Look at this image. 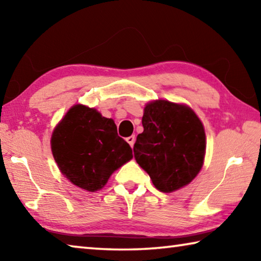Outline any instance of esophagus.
<instances>
[{
  "label": "esophagus",
  "mask_w": 261,
  "mask_h": 261,
  "mask_svg": "<svg viewBox=\"0 0 261 261\" xmlns=\"http://www.w3.org/2000/svg\"><path fill=\"white\" fill-rule=\"evenodd\" d=\"M126 141H127V143L130 144V146H131V147H134V145H135V141H136V137H135V135H134V136H130V137H127V138H126Z\"/></svg>",
  "instance_id": "1"
}]
</instances>
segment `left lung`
Masks as SVG:
<instances>
[{"instance_id": "1", "label": "left lung", "mask_w": 261, "mask_h": 261, "mask_svg": "<svg viewBox=\"0 0 261 261\" xmlns=\"http://www.w3.org/2000/svg\"><path fill=\"white\" fill-rule=\"evenodd\" d=\"M143 134L137 136L135 159L162 192L189 184L202 167L205 130L191 108L166 100L144 109Z\"/></svg>"}]
</instances>
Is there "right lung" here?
I'll return each instance as SVG.
<instances>
[{"instance_id":"1","label":"right lung","mask_w":261,"mask_h":261,"mask_svg":"<svg viewBox=\"0 0 261 261\" xmlns=\"http://www.w3.org/2000/svg\"><path fill=\"white\" fill-rule=\"evenodd\" d=\"M51 151L61 173L72 184L98 191L117 168L132 159V149L117 135L112 118L76 105L53 132Z\"/></svg>"}]
</instances>
